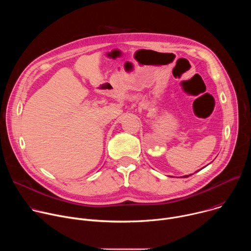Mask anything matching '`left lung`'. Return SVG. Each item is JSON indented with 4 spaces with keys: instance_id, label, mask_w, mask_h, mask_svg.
<instances>
[{
    "instance_id": "obj_1",
    "label": "left lung",
    "mask_w": 251,
    "mask_h": 251,
    "mask_svg": "<svg viewBox=\"0 0 251 251\" xmlns=\"http://www.w3.org/2000/svg\"><path fill=\"white\" fill-rule=\"evenodd\" d=\"M191 175H192V174H191ZM188 176H188V175H187V176H183V177H188Z\"/></svg>"
}]
</instances>
